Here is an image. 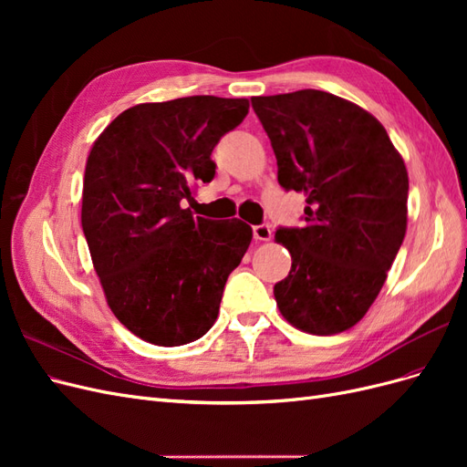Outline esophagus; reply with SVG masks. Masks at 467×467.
<instances>
[{"instance_id":"1","label":"esophagus","mask_w":467,"mask_h":467,"mask_svg":"<svg viewBox=\"0 0 467 467\" xmlns=\"http://www.w3.org/2000/svg\"><path fill=\"white\" fill-rule=\"evenodd\" d=\"M273 235V230L268 223H259V225H253V237L259 239V242H268Z\"/></svg>"}]
</instances>
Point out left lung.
Here are the masks:
<instances>
[{"label": "left lung", "instance_id": "obj_1", "mask_svg": "<svg viewBox=\"0 0 467 467\" xmlns=\"http://www.w3.org/2000/svg\"><path fill=\"white\" fill-rule=\"evenodd\" d=\"M251 105L275 150L280 187L307 202L304 228L275 234L292 255L288 276L275 285L276 306L296 329L347 331L378 298L403 244V158L368 110L327 91L253 97Z\"/></svg>", "mask_w": 467, "mask_h": 467}]
</instances>
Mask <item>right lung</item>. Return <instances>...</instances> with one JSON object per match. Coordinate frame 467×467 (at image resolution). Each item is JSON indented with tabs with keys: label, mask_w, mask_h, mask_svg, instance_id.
<instances>
[{
	"label": "right lung",
	"mask_w": 467,
	"mask_h": 467,
	"mask_svg": "<svg viewBox=\"0 0 467 467\" xmlns=\"http://www.w3.org/2000/svg\"><path fill=\"white\" fill-rule=\"evenodd\" d=\"M247 99L181 97L126 109L95 140L81 228L110 312L158 347L201 338L253 230L192 216L194 182L216 175L212 150L247 117Z\"/></svg>",
	"instance_id": "obj_1"
}]
</instances>
